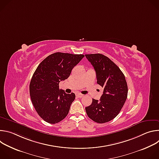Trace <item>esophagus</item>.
Masks as SVG:
<instances>
[{"label": "esophagus", "instance_id": "1", "mask_svg": "<svg viewBox=\"0 0 159 159\" xmlns=\"http://www.w3.org/2000/svg\"><path fill=\"white\" fill-rule=\"evenodd\" d=\"M76 96H77V97L79 98H82V97L84 96V95H83V94H77Z\"/></svg>", "mask_w": 159, "mask_h": 159}]
</instances>
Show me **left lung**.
I'll use <instances>...</instances> for the list:
<instances>
[{
	"instance_id": "1",
	"label": "left lung",
	"mask_w": 159,
	"mask_h": 159,
	"mask_svg": "<svg viewBox=\"0 0 159 159\" xmlns=\"http://www.w3.org/2000/svg\"><path fill=\"white\" fill-rule=\"evenodd\" d=\"M96 71L97 83L103 87L99 101L85 107L89 118L98 123L114 119L122 109L128 96L125 77L120 68L108 57L100 53L85 55Z\"/></svg>"
}]
</instances>
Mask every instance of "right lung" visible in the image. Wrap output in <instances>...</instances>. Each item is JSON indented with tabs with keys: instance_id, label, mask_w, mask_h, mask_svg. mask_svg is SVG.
<instances>
[{
	"instance_id": "1",
	"label": "right lung",
	"mask_w": 159,
	"mask_h": 159,
	"mask_svg": "<svg viewBox=\"0 0 159 159\" xmlns=\"http://www.w3.org/2000/svg\"><path fill=\"white\" fill-rule=\"evenodd\" d=\"M84 57L81 54L57 52L38 66L30 84V93L35 110L44 121L55 124L67 116L75 95L66 94L59 89V83L70 76Z\"/></svg>"
}]
</instances>
